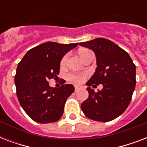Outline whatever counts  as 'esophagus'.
<instances>
[{
  "mask_svg": "<svg viewBox=\"0 0 147 147\" xmlns=\"http://www.w3.org/2000/svg\"><path fill=\"white\" fill-rule=\"evenodd\" d=\"M79 89H80V88L78 87V86H75V92H78Z\"/></svg>",
  "mask_w": 147,
  "mask_h": 147,
  "instance_id": "34e87169",
  "label": "esophagus"
}]
</instances>
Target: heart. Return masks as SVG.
Listing matches in <instances>:
<instances>
[{
	"mask_svg": "<svg viewBox=\"0 0 147 147\" xmlns=\"http://www.w3.org/2000/svg\"><path fill=\"white\" fill-rule=\"evenodd\" d=\"M88 52H91L88 49H82V50L79 52V55L80 57L82 58V59H83V57L85 56V55ZM67 59H68V55H64L62 57V60H61V62H60V65L61 66H64L65 63L67 62ZM87 77V74H78V75H69V79L73 82L75 83H77V84H80V83H82L84 81H85V78Z\"/></svg>",
	"mask_w": 147,
	"mask_h": 147,
	"instance_id": "b5f03b06",
	"label": "heart"
}]
</instances>
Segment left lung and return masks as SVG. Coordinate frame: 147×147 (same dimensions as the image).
<instances>
[{"label":"left lung","mask_w":147,"mask_h":147,"mask_svg":"<svg viewBox=\"0 0 147 147\" xmlns=\"http://www.w3.org/2000/svg\"><path fill=\"white\" fill-rule=\"evenodd\" d=\"M93 50L97 60L95 72L86 83L103 89L95 92L87 88L89 96L81 105L85 115L93 121L108 122L124 112L136 85V65L125 50L112 41L98 38L80 43Z\"/></svg>","instance_id":"1"}]
</instances>
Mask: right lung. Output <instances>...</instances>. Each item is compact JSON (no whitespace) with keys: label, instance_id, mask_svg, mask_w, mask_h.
Here are the masks:
<instances>
[{"label":"right lung","instance_id":"1","mask_svg":"<svg viewBox=\"0 0 147 147\" xmlns=\"http://www.w3.org/2000/svg\"><path fill=\"white\" fill-rule=\"evenodd\" d=\"M78 45L44 42L30 49L18 63L14 79L17 96L24 111L36 122L53 123L62 116L74 86L62 83L60 88H53L49 80L57 77L62 58Z\"/></svg>","mask_w":147,"mask_h":147}]
</instances>
